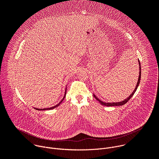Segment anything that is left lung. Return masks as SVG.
<instances>
[{"mask_svg": "<svg viewBox=\"0 0 159 159\" xmlns=\"http://www.w3.org/2000/svg\"><path fill=\"white\" fill-rule=\"evenodd\" d=\"M139 61V79H138V82H137V85H136L134 90L133 91V93L126 98L125 99V100L121 101V102H103L102 101H101L99 99H98V98L96 97V96L93 94V96L94 97L96 98V99L97 101H98L101 104L103 105V106H122V105H124L133 96V94H134V93L136 92V90H137L139 85V84H140V79H141V65H140V62L139 61V60H138Z\"/></svg>", "mask_w": 159, "mask_h": 159, "instance_id": "1", "label": "left lung"}]
</instances>
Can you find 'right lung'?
Returning <instances> with one entry per match:
<instances>
[{"label": "right lung", "instance_id": "right-lung-1", "mask_svg": "<svg viewBox=\"0 0 159 159\" xmlns=\"http://www.w3.org/2000/svg\"><path fill=\"white\" fill-rule=\"evenodd\" d=\"M66 89H65V95H64V96H63V99H61V101L58 103V104H57V105H55V106H53V107H49V108H44V109H38V108H34L35 109H36V110H39V111H44V110H50V109H54V108H55V107H57L58 106H60V104L62 102V101L64 100V99H65V96H66Z\"/></svg>", "mask_w": 159, "mask_h": 159}]
</instances>
